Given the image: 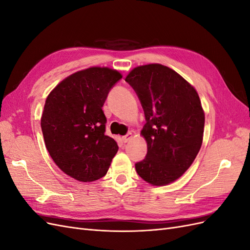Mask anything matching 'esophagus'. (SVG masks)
Returning a JSON list of instances; mask_svg holds the SVG:
<instances>
[{
    "label": "esophagus",
    "instance_id": "1",
    "mask_svg": "<svg viewBox=\"0 0 250 250\" xmlns=\"http://www.w3.org/2000/svg\"><path fill=\"white\" fill-rule=\"evenodd\" d=\"M132 133L131 132H129V133H127L126 135H124V137H122V141H123V143H127L128 141H130L131 139H132Z\"/></svg>",
    "mask_w": 250,
    "mask_h": 250
}]
</instances>
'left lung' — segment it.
<instances>
[{
	"instance_id": "obj_1",
	"label": "left lung",
	"mask_w": 250,
	"mask_h": 250,
	"mask_svg": "<svg viewBox=\"0 0 250 250\" xmlns=\"http://www.w3.org/2000/svg\"><path fill=\"white\" fill-rule=\"evenodd\" d=\"M125 81L137 93L146 119L141 134L148 151L135 170L150 185H169L191 167L201 148L199 96L178 73L160 63L134 67Z\"/></svg>"
}]
</instances>
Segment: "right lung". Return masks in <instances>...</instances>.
<instances>
[{
	"mask_svg": "<svg viewBox=\"0 0 250 250\" xmlns=\"http://www.w3.org/2000/svg\"><path fill=\"white\" fill-rule=\"evenodd\" d=\"M122 74L92 66L64 78L52 89L41 119L44 144L58 168L90 183L107 173L118 144L105 134L102 106Z\"/></svg>",
	"mask_w": 250,
	"mask_h": 250,
	"instance_id": "1",
	"label": "right lung"
}]
</instances>
